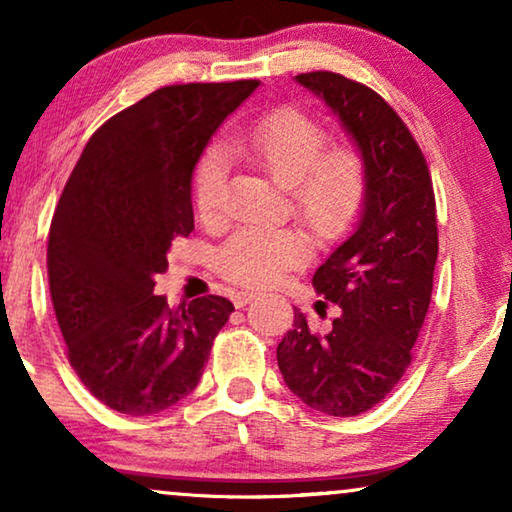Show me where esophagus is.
<instances>
[{
    "mask_svg": "<svg viewBox=\"0 0 512 512\" xmlns=\"http://www.w3.org/2000/svg\"><path fill=\"white\" fill-rule=\"evenodd\" d=\"M251 298H256V291H237L233 296V303L235 307H244Z\"/></svg>",
    "mask_w": 512,
    "mask_h": 512,
    "instance_id": "esophagus-1",
    "label": "esophagus"
}]
</instances>
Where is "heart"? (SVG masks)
<instances>
[{"instance_id": "1", "label": "heart", "mask_w": 512, "mask_h": 512, "mask_svg": "<svg viewBox=\"0 0 512 512\" xmlns=\"http://www.w3.org/2000/svg\"><path fill=\"white\" fill-rule=\"evenodd\" d=\"M230 149L286 186L291 207L319 240L347 235L366 202V165L352 146L326 149V132L298 109H277L230 137ZM226 151L202 153L193 198L202 221H216L226 200ZM310 258V240L296 226L244 228L219 251L216 268L230 282L268 286Z\"/></svg>"}]
</instances>
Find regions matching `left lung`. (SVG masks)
Listing matches in <instances>:
<instances>
[{
  "label": "left lung",
  "mask_w": 512,
  "mask_h": 512,
  "mask_svg": "<svg viewBox=\"0 0 512 512\" xmlns=\"http://www.w3.org/2000/svg\"><path fill=\"white\" fill-rule=\"evenodd\" d=\"M293 81L338 118L361 153L368 186L352 233L312 277L317 293L340 307L338 317L314 333L293 307L277 366L305 405L354 417L391 394L410 366L438 258L436 198L417 142L375 90L333 72Z\"/></svg>",
  "instance_id": "8db88e82"
}]
</instances>
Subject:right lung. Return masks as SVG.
<instances>
[{
  "label": "right lung",
  "instance_id": "obj_1",
  "mask_svg": "<svg viewBox=\"0 0 512 512\" xmlns=\"http://www.w3.org/2000/svg\"><path fill=\"white\" fill-rule=\"evenodd\" d=\"M261 81L186 83L146 95L88 139L48 233V284L67 356L123 415L167 410L198 387L233 303L156 296L174 237L193 230V170Z\"/></svg>",
  "mask_w": 512,
  "mask_h": 512
}]
</instances>
